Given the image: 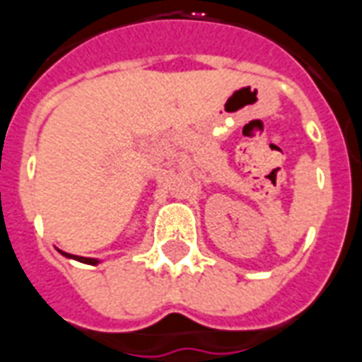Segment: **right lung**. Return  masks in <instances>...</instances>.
Returning <instances> with one entry per match:
<instances>
[{"label":"right lung","instance_id":"obj_1","mask_svg":"<svg viewBox=\"0 0 362 362\" xmlns=\"http://www.w3.org/2000/svg\"><path fill=\"white\" fill-rule=\"evenodd\" d=\"M62 253H64V251H62ZM64 255H68V257H71L70 253H64ZM74 257H76V255H74ZM76 259H79V261H83V263H91V265H95V263H97L95 259H87V257H76Z\"/></svg>","mask_w":362,"mask_h":362}]
</instances>
